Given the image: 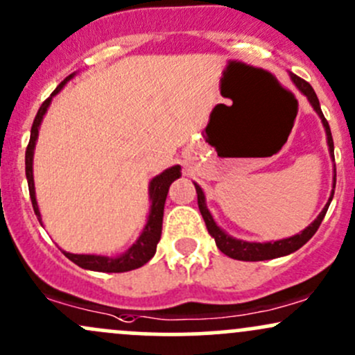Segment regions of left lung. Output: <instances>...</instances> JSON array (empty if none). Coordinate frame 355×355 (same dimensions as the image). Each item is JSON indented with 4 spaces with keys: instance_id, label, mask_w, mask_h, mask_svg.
<instances>
[{
    "instance_id": "obj_1",
    "label": "left lung",
    "mask_w": 355,
    "mask_h": 355,
    "mask_svg": "<svg viewBox=\"0 0 355 355\" xmlns=\"http://www.w3.org/2000/svg\"><path fill=\"white\" fill-rule=\"evenodd\" d=\"M289 78H291L293 85L298 87L300 93L303 94V96H306V100L310 101L311 108L315 110V113L320 116V120H322V125H323V128H325V133H327V146H329L330 157H331V161H335L334 159V139H331L329 121H327L325 116H323L322 108H320V101H318V98H316L313 87L308 85L306 81H303V79L298 78L296 74H293V72H289ZM335 178H337V174H335V169H334V188H335ZM194 188H196L198 207H200L201 216H203L205 223H207L208 234L215 239L216 247H218V249L222 250L225 255H228V257L237 259V261H250V262L268 261V259L283 257V255L296 252V250H298L300 247H303L308 240L313 237L315 232L318 230L320 223H322V220L325 218L327 209H329V207H330L331 198H334V189H331L329 203L325 205V208H323L313 222L308 225L303 232H300V234L293 235V237L283 239V240H276V242H247V240H240V239L232 237V235H228L223 228H220L218 225H216V222L213 220L211 213H209V209L207 207V198H205V193H203V189H201V186L194 182Z\"/></svg>"
}]
</instances>
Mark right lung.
<instances>
[{
    "mask_svg": "<svg viewBox=\"0 0 355 355\" xmlns=\"http://www.w3.org/2000/svg\"><path fill=\"white\" fill-rule=\"evenodd\" d=\"M76 76V72H72L71 76H67L59 86L55 87L54 93L42 103L39 113H37L35 120H33L32 132H30V142L25 152V173H26V181H28V191H30V200H32L33 211H35L37 218L42 223V215L39 209V203H37L35 196V182H33V152H35V144L39 139V128L44 120L45 113H47L49 106H51L52 98L55 94H59L62 91V87L71 81ZM178 178H181V166H173L169 169L162 171L161 174H157L155 178H152V181L148 182V201H150V208H148V216L147 223L144 227V230L140 232L139 239L128 247V250H125L123 254L116 255V257H108V255H98V254H71L64 250L66 257L69 261L78 264L79 268L87 269V270H96V272H127V270L139 269L144 264H147L152 257H154L155 249H157V243L161 240L162 234V216H164V203H166L167 191H169L171 182L176 181Z\"/></svg>",
    "mask_w": 355,
    "mask_h": 355,
    "instance_id": "obj_1",
    "label": "right lung"
}]
</instances>
